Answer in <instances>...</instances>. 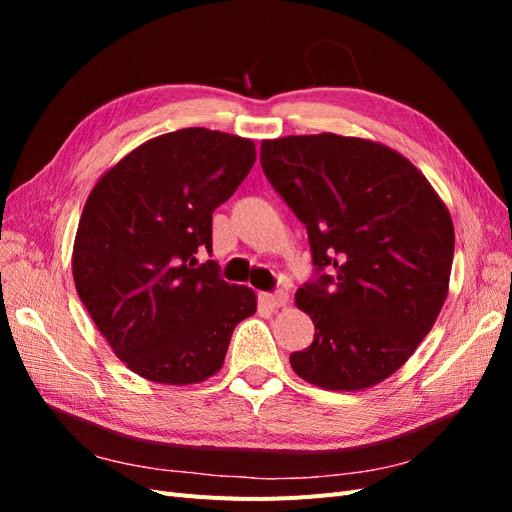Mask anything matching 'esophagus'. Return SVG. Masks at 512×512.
<instances>
[{"instance_id": "34e87169", "label": "esophagus", "mask_w": 512, "mask_h": 512, "mask_svg": "<svg viewBox=\"0 0 512 512\" xmlns=\"http://www.w3.org/2000/svg\"><path fill=\"white\" fill-rule=\"evenodd\" d=\"M262 303L271 309H280L288 303V294L286 292H275V294H262Z\"/></svg>"}]
</instances>
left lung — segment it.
Masks as SVG:
<instances>
[{"instance_id": "1", "label": "left lung", "mask_w": 512, "mask_h": 512, "mask_svg": "<svg viewBox=\"0 0 512 512\" xmlns=\"http://www.w3.org/2000/svg\"><path fill=\"white\" fill-rule=\"evenodd\" d=\"M273 188L307 226L314 265L294 305L312 318L290 365L327 391H365L393 376L438 320L455 228L444 200L399 151L333 132L262 141Z\"/></svg>"}]
</instances>
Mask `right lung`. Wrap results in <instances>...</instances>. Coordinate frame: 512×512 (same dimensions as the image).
Returning <instances> with one entry per match:
<instances>
[{
    "label": "right lung",
    "instance_id": "obj_1",
    "mask_svg": "<svg viewBox=\"0 0 512 512\" xmlns=\"http://www.w3.org/2000/svg\"><path fill=\"white\" fill-rule=\"evenodd\" d=\"M256 162L250 138L183 128L123 156L89 192L72 250L74 286L91 320L134 374L205 382L224 365L256 292L220 280L211 213Z\"/></svg>",
    "mask_w": 512,
    "mask_h": 512
}]
</instances>
